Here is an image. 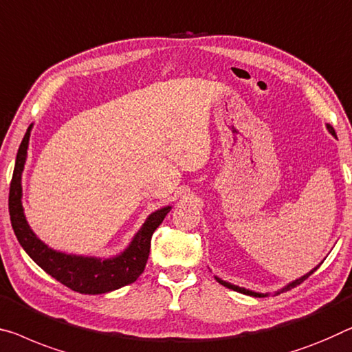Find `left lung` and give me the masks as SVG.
Returning <instances> with one entry per match:
<instances>
[{"mask_svg": "<svg viewBox=\"0 0 352 352\" xmlns=\"http://www.w3.org/2000/svg\"><path fill=\"white\" fill-rule=\"evenodd\" d=\"M327 131L331 132L333 137H335V131H333V127L332 126H329L327 124ZM321 266V263L318 264L316 267H313L310 272H307L305 275H302V277H299V278H296V280H293V282H289L288 285H285L282 289L280 291H277V293L275 294H280V293H285V291H289L291 288H296L297 285H300L302 282H304V280H307L308 277H310V275L315 272V270ZM215 280H217V282L220 283V285H223V286H226V288H230V289H232V291H237V293H242V294H247V296H253V297H267L269 294L266 293V294H263V293H256V291H252V289H245V288H242V286H237V285H232V283H228V282H225V280H221V278H219V277H215Z\"/></svg>", "mask_w": 352, "mask_h": 352, "instance_id": "1", "label": "left lung"}]
</instances>
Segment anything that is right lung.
<instances>
[{"mask_svg": "<svg viewBox=\"0 0 352 352\" xmlns=\"http://www.w3.org/2000/svg\"><path fill=\"white\" fill-rule=\"evenodd\" d=\"M31 129L32 124L20 143L9 190L10 223L20 245L37 266L56 278L59 283L66 285L67 288L77 293L104 294L133 283L142 275L148 263L153 232L164 221L171 206L160 208L149 214L142 228L135 232L131 244L116 256L96 258L53 250L31 230L25 217L23 204H21V195H23L21 193V173H23L26 155H28Z\"/></svg>", "mask_w": 352, "mask_h": 352, "instance_id": "right-lung-1", "label": "right lung"}]
</instances>
